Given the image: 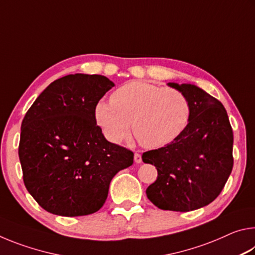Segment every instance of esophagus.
Instances as JSON below:
<instances>
[{"instance_id": "obj_1", "label": "esophagus", "mask_w": 255, "mask_h": 255, "mask_svg": "<svg viewBox=\"0 0 255 255\" xmlns=\"http://www.w3.org/2000/svg\"><path fill=\"white\" fill-rule=\"evenodd\" d=\"M133 159H135L136 163H141V155L139 153H135V155H133Z\"/></svg>"}]
</instances>
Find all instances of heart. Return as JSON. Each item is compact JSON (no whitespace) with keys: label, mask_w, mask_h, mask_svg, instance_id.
<instances>
[{"label":"heart","mask_w":255,"mask_h":255,"mask_svg":"<svg viewBox=\"0 0 255 255\" xmlns=\"http://www.w3.org/2000/svg\"><path fill=\"white\" fill-rule=\"evenodd\" d=\"M189 99L180 90L130 81L111 94L110 101L100 100L94 118L112 143L133 135L146 148H158L173 141L190 119Z\"/></svg>","instance_id":"obj_1"}]
</instances>
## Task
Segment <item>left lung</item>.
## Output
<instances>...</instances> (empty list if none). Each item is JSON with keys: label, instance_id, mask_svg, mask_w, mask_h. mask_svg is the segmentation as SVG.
<instances>
[{"label": "left lung", "instance_id": "obj_1", "mask_svg": "<svg viewBox=\"0 0 255 255\" xmlns=\"http://www.w3.org/2000/svg\"><path fill=\"white\" fill-rule=\"evenodd\" d=\"M169 85L189 99V124L171 144L141 158L157 170L156 181L146 189L148 199L159 209L183 213L209 205L222 192L234 164V139L221 101L196 85Z\"/></svg>", "mask_w": 255, "mask_h": 255}]
</instances>
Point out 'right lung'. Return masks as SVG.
<instances>
[{"mask_svg":"<svg viewBox=\"0 0 255 255\" xmlns=\"http://www.w3.org/2000/svg\"><path fill=\"white\" fill-rule=\"evenodd\" d=\"M115 86L106 76L71 74L41 92L21 125L19 158L23 182L40 207L77 217L98 211L131 150L108 141L94 107Z\"/></svg>","mask_w":255,"mask_h":255,"instance_id":"1","label":"right lung"}]
</instances>
